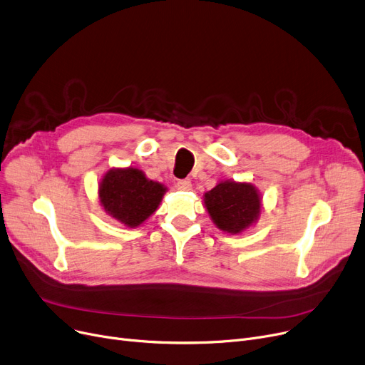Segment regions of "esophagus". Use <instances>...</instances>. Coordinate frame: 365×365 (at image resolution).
Segmentation results:
<instances>
[{
  "instance_id": "obj_1",
  "label": "esophagus",
  "mask_w": 365,
  "mask_h": 365,
  "mask_svg": "<svg viewBox=\"0 0 365 365\" xmlns=\"http://www.w3.org/2000/svg\"><path fill=\"white\" fill-rule=\"evenodd\" d=\"M176 187L179 190H190V187H192V185H190V180L189 179H185V180H179Z\"/></svg>"
}]
</instances>
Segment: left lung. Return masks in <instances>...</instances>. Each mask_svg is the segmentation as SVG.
<instances>
[{"mask_svg": "<svg viewBox=\"0 0 365 365\" xmlns=\"http://www.w3.org/2000/svg\"><path fill=\"white\" fill-rule=\"evenodd\" d=\"M202 198L210 219L225 234L245 232L262 213V194L250 182L222 180Z\"/></svg>", "mask_w": 365, "mask_h": 365, "instance_id": "obj_1", "label": "left lung"}]
</instances>
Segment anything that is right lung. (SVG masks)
Wrapping results in <instances>:
<instances>
[{
	"label": "right lung",
	"instance_id": "1",
	"mask_svg": "<svg viewBox=\"0 0 365 365\" xmlns=\"http://www.w3.org/2000/svg\"><path fill=\"white\" fill-rule=\"evenodd\" d=\"M165 192L163 183L133 165L109 168L98 189L105 213L127 227H138L155 213Z\"/></svg>",
	"mask_w": 365,
	"mask_h": 365
}]
</instances>
